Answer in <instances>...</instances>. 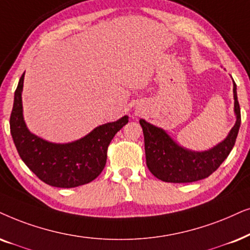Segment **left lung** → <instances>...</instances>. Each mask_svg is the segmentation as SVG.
Returning <instances> with one entry per match:
<instances>
[{
	"instance_id": "left-lung-1",
	"label": "left lung",
	"mask_w": 250,
	"mask_h": 250,
	"mask_svg": "<svg viewBox=\"0 0 250 250\" xmlns=\"http://www.w3.org/2000/svg\"><path fill=\"white\" fill-rule=\"evenodd\" d=\"M235 124L224 140L207 150H192L180 146L158 126L140 119L144 131L147 167L155 177L165 183H193L209 177L228 158L234 147L241 124L236 85L233 82Z\"/></svg>"
}]
</instances>
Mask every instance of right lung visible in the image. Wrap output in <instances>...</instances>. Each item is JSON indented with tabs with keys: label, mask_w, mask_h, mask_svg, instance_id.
Masks as SVG:
<instances>
[{
	"label": "right lung",
	"mask_w": 250,
	"mask_h": 250,
	"mask_svg": "<svg viewBox=\"0 0 250 250\" xmlns=\"http://www.w3.org/2000/svg\"><path fill=\"white\" fill-rule=\"evenodd\" d=\"M25 73L15 92L10 132L19 156L43 183L60 188L88 184L100 176L106 162L108 146L115 134L128 123V116L97 126L78 140L56 144L28 129L22 113L21 93Z\"/></svg>",
	"instance_id": "right-lung-1"
}]
</instances>
